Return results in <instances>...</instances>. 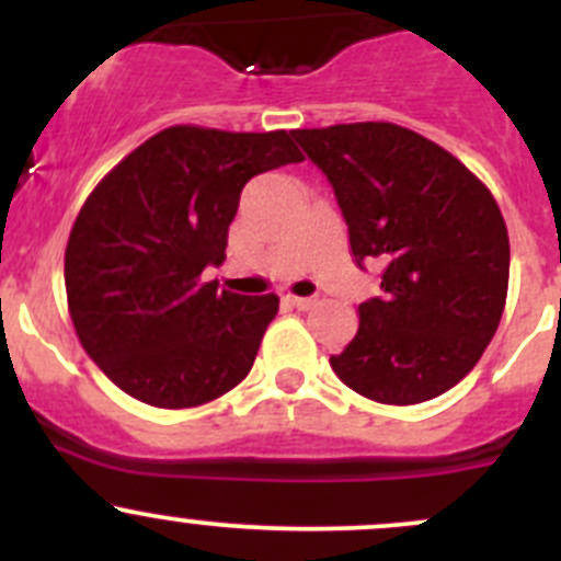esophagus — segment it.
<instances>
[{"label":"esophagus","mask_w":561,"mask_h":561,"mask_svg":"<svg viewBox=\"0 0 561 561\" xmlns=\"http://www.w3.org/2000/svg\"><path fill=\"white\" fill-rule=\"evenodd\" d=\"M285 301L290 304V307L301 309V312H307V309H312V307H314V298H304V296H287Z\"/></svg>","instance_id":"obj_1"}]
</instances>
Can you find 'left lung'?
<instances>
[{
  "label": "left lung",
  "instance_id": "left-lung-1",
  "mask_svg": "<svg viewBox=\"0 0 561 561\" xmlns=\"http://www.w3.org/2000/svg\"><path fill=\"white\" fill-rule=\"evenodd\" d=\"M325 173L355 263H382L380 296L331 369L382 404H421L461 382L494 339L511 241L491 192L454 154L388 122L293 129Z\"/></svg>",
  "mask_w": 561,
  "mask_h": 561
}]
</instances>
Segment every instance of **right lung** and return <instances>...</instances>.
I'll return each instance as SVG.
<instances>
[{"label": "right lung", "instance_id": "1", "mask_svg": "<svg viewBox=\"0 0 561 561\" xmlns=\"http://www.w3.org/2000/svg\"><path fill=\"white\" fill-rule=\"evenodd\" d=\"M290 133L181 124L124 157L87 197L65 252L72 325L124 393L162 410L206 404L249 375L279 298L219 290L252 175L301 162Z\"/></svg>", "mask_w": 561, "mask_h": 561}]
</instances>
